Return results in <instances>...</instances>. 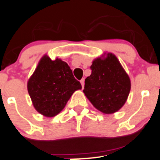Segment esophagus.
<instances>
[{"instance_id": "obj_1", "label": "esophagus", "mask_w": 160, "mask_h": 160, "mask_svg": "<svg viewBox=\"0 0 160 160\" xmlns=\"http://www.w3.org/2000/svg\"><path fill=\"white\" fill-rule=\"evenodd\" d=\"M80 82H81V84H82V88H84V85H85V79H84V78H82V79L80 81Z\"/></svg>"}]
</instances>
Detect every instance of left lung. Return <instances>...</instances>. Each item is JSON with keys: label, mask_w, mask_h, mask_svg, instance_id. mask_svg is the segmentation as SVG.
<instances>
[{"label": "left lung", "mask_w": 160, "mask_h": 160, "mask_svg": "<svg viewBox=\"0 0 160 160\" xmlns=\"http://www.w3.org/2000/svg\"><path fill=\"white\" fill-rule=\"evenodd\" d=\"M92 73L85 80L84 93L93 106L104 113H113L125 103L131 89L128 75L118 58L108 53L94 60Z\"/></svg>", "instance_id": "left-lung-1"}]
</instances>
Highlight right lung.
I'll return each instance as SVG.
<instances>
[{
    "label": "right lung",
    "mask_w": 160,
    "mask_h": 160,
    "mask_svg": "<svg viewBox=\"0 0 160 160\" xmlns=\"http://www.w3.org/2000/svg\"><path fill=\"white\" fill-rule=\"evenodd\" d=\"M28 92L35 109L45 117L56 116L82 85L72 69L61 59L44 56L28 82Z\"/></svg>",
    "instance_id": "add662e5"
}]
</instances>
